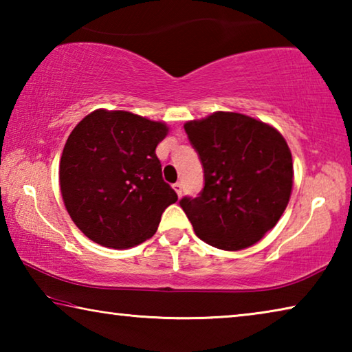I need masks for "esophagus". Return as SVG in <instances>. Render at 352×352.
<instances>
[{
  "label": "esophagus",
  "instance_id": "1",
  "mask_svg": "<svg viewBox=\"0 0 352 352\" xmlns=\"http://www.w3.org/2000/svg\"><path fill=\"white\" fill-rule=\"evenodd\" d=\"M172 188H174V190H175L178 195H182V183L180 182H177V183L172 184Z\"/></svg>",
  "mask_w": 352,
  "mask_h": 352
}]
</instances>
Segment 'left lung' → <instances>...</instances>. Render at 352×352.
<instances>
[{"label": "left lung", "mask_w": 352, "mask_h": 352, "mask_svg": "<svg viewBox=\"0 0 352 352\" xmlns=\"http://www.w3.org/2000/svg\"><path fill=\"white\" fill-rule=\"evenodd\" d=\"M184 130L205 172L199 197L180 200L195 234L226 252L254 245L278 223L294 186L284 136L234 111L188 121Z\"/></svg>", "instance_id": "left-lung-1"}]
</instances>
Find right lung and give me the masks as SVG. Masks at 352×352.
<instances>
[{"instance_id": "obj_1", "label": "right lung", "mask_w": 352, "mask_h": 352, "mask_svg": "<svg viewBox=\"0 0 352 352\" xmlns=\"http://www.w3.org/2000/svg\"><path fill=\"white\" fill-rule=\"evenodd\" d=\"M168 132L162 121L99 109L69 133L58 182L69 217L88 239L126 250L157 233L163 211L178 200L155 153Z\"/></svg>"}]
</instances>
